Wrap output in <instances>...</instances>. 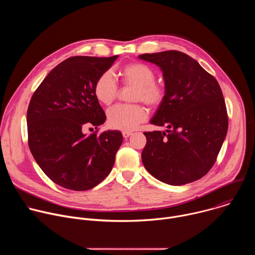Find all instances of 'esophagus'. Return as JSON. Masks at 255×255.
Returning a JSON list of instances; mask_svg holds the SVG:
<instances>
[{
	"label": "esophagus",
	"mask_w": 255,
	"mask_h": 255,
	"mask_svg": "<svg viewBox=\"0 0 255 255\" xmlns=\"http://www.w3.org/2000/svg\"><path fill=\"white\" fill-rule=\"evenodd\" d=\"M132 134H133V133H132V132H129V131H123V132H122V135H123L124 138L130 137Z\"/></svg>",
	"instance_id": "obj_1"
}]
</instances>
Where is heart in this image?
I'll return each mask as SVG.
<instances>
[{"mask_svg":"<svg viewBox=\"0 0 255 255\" xmlns=\"http://www.w3.org/2000/svg\"><path fill=\"white\" fill-rule=\"evenodd\" d=\"M122 82L134 88L132 101H142L149 107L159 106L165 96L164 87L155 82V72L151 67L140 62H132L121 69ZM95 96L103 105H111L117 95L118 86L110 71L102 74L95 84ZM147 119V113L140 105L116 106L107 113L110 128L121 131H132Z\"/></svg>","mask_w":255,"mask_h":255,"instance_id":"obj_1","label":"heart"}]
</instances>
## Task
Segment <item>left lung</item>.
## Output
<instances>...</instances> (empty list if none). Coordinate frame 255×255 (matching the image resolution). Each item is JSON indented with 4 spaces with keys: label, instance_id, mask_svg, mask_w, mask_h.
<instances>
[{
    "label": "left lung",
    "instance_id": "left-lung-1",
    "mask_svg": "<svg viewBox=\"0 0 255 255\" xmlns=\"http://www.w3.org/2000/svg\"><path fill=\"white\" fill-rule=\"evenodd\" d=\"M138 58L162 71L165 96L150 123L164 131L145 132L144 167L164 184L181 186L213 166L228 130V116L216 79L188 54L167 50Z\"/></svg>",
    "mask_w": 255,
    "mask_h": 255
}]
</instances>
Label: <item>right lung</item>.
<instances>
[{
	"label": "right lung",
	"mask_w": 255,
	"mask_h": 255,
	"mask_svg": "<svg viewBox=\"0 0 255 255\" xmlns=\"http://www.w3.org/2000/svg\"><path fill=\"white\" fill-rule=\"evenodd\" d=\"M117 58L69 57L49 72L31 98L27 111L29 148L43 172L62 188L93 189L115 163L122 133L109 130L88 135L84 129L106 120L94 89Z\"/></svg>",
	"instance_id": "add662e5"
}]
</instances>
